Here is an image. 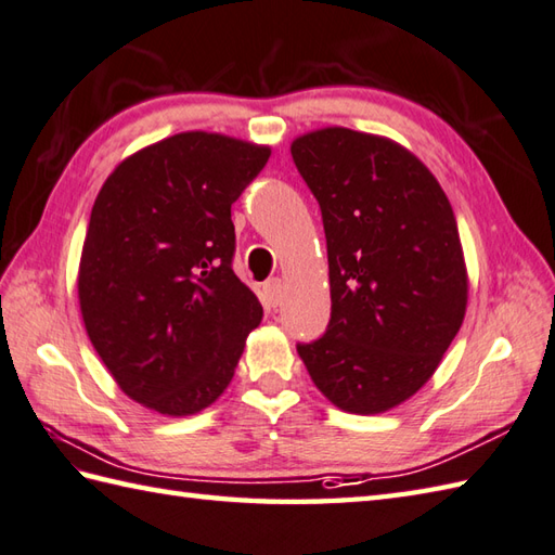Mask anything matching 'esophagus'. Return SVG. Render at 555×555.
<instances>
[{
  "label": "esophagus",
  "instance_id": "obj_1",
  "mask_svg": "<svg viewBox=\"0 0 555 555\" xmlns=\"http://www.w3.org/2000/svg\"><path fill=\"white\" fill-rule=\"evenodd\" d=\"M263 294H266L268 309H278V304H280V299H282V282H280L278 278L268 280L266 285H263Z\"/></svg>",
  "mask_w": 555,
  "mask_h": 555
}]
</instances>
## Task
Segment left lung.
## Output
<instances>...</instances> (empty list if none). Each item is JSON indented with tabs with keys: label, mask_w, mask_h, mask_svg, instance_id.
<instances>
[{
	"label": "left lung",
	"mask_w": 555,
	"mask_h": 555,
	"mask_svg": "<svg viewBox=\"0 0 555 555\" xmlns=\"http://www.w3.org/2000/svg\"><path fill=\"white\" fill-rule=\"evenodd\" d=\"M292 158L323 211L332 315L297 351L337 409L375 415L435 375L467 309L453 208L429 168L382 134L320 128Z\"/></svg>",
	"instance_id": "8db88e82"
}]
</instances>
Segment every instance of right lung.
I'll use <instances>...</instances> for the list:
<instances>
[{"mask_svg":"<svg viewBox=\"0 0 555 555\" xmlns=\"http://www.w3.org/2000/svg\"><path fill=\"white\" fill-rule=\"evenodd\" d=\"M270 156L190 130L130 154L96 194L78 268L94 351L120 391L170 417L230 385L261 301L232 270L237 202Z\"/></svg>","mask_w":555,"mask_h":555,"instance_id":"add662e5","label":"right lung"}]
</instances>
